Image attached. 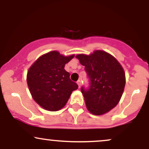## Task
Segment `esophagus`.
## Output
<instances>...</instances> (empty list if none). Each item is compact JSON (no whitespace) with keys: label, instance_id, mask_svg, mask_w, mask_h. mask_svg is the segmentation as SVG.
<instances>
[{"label":"esophagus","instance_id":"1","mask_svg":"<svg viewBox=\"0 0 149 149\" xmlns=\"http://www.w3.org/2000/svg\"><path fill=\"white\" fill-rule=\"evenodd\" d=\"M77 84H78V87H80V85H81V80H78V81H77Z\"/></svg>","mask_w":149,"mask_h":149}]
</instances>
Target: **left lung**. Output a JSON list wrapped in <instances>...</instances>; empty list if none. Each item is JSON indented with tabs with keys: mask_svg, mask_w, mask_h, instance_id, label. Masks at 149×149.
Listing matches in <instances>:
<instances>
[{
	"mask_svg": "<svg viewBox=\"0 0 149 149\" xmlns=\"http://www.w3.org/2000/svg\"><path fill=\"white\" fill-rule=\"evenodd\" d=\"M90 78L88 90L81 88L88 110L100 116L110 111L118 104L125 85L123 68L113 56L103 50L87 55L76 56Z\"/></svg>",
	"mask_w": 149,
	"mask_h": 149,
	"instance_id": "obj_1",
	"label": "left lung"
}]
</instances>
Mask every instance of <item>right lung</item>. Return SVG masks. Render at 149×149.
Segmentation results:
<instances>
[{
	"mask_svg": "<svg viewBox=\"0 0 149 149\" xmlns=\"http://www.w3.org/2000/svg\"><path fill=\"white\" fill-rule=\"evenodd\" d=\"M74 54L64 56L51 51L40 56L29 69L26 81L32 97L42 108L57 111L66 105L73 90L78 86L70 79L65 64Z\"/></svg>",
	"mask_w": 149,
	"mask_h": 149,
	"instance_id": "obj_1",
	"label": "right lung"
}]
</instances>
